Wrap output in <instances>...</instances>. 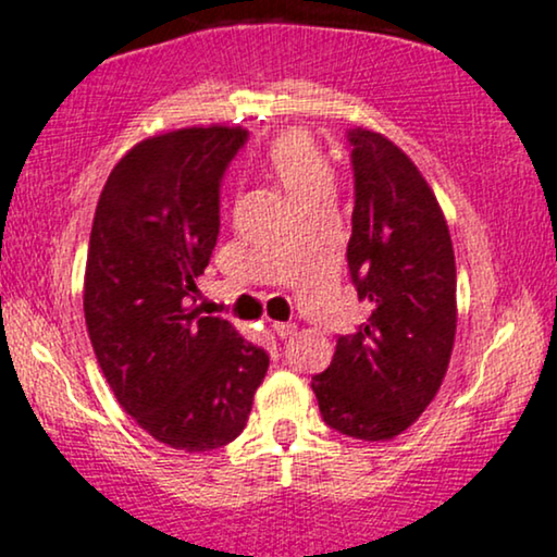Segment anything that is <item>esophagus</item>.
Wrapping results in <instances>:
<instances>
[{
  "label": "esophagus",
  "instance_id": "1",
  "mask_svg": "<svg viewBox=\"0 0 557 557\" xmlns=\"http://www.w3.org/2000/svg\"><path fill=\"white\" fill-rule=\"evenodd\" d=\"M273 333H276L278 338H292L294 325L292 322H273Z\"/></svg>",
  "mask_w": 557,
  "mask_h": 557
}]
</instances>
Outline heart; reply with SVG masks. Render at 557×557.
<instances>
[{"mask_svg":"<svg viewBox=\"0 0 557 557\" xmlns=\"http://www.w3.org/2000/svg\"><path fill=\"white\" fill-rule=\"evenodd\" d=\"M265 164L299 206L333 196V164L310 134H278L265 149Z\"/></svg>","mask_w":557,"mask_h":557,"instance_id":"heart-1","label":"heart"}]
</instances>
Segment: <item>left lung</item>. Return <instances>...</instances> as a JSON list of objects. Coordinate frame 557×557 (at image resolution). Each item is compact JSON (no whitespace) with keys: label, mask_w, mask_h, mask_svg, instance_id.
<instances>
[{"label":"left lung","mask_w":557,"mask_h":557,"mask_svg":"<svg viewBox=\"0 0 557 557\" xmlns=\"http://www.w3.org/2000/svg\"><path fill=\"white\" fill-rule=\"evenodd\" d=\"M356 177L348 271L369 318L341 335L312 380L322 421L363 442L416 423L442 387L457 333L449 226L416 162L376 132H351Z\"/></svg>","instance_id":"8db88e82"}]
</instances>
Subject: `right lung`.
I'll return each instance as SVG.
<instances>
[{"mask_svg": "<svg viewBox=\"0 0 557 557\" xmlns=\"http://www.w3.org/2000/svg\"><path fill=\"white\" fill-rule=\"evenodd\" d=\"M247 132L190 126L134 144L108 175L85 265V322L115 400L183 451L243 434L268 354L190 307L219 235V181Z\"/></svg>", "mask_w": 557, "mask_h": 557, "instance_id": "add662e5", "label": "right lung"}]
</instances>
